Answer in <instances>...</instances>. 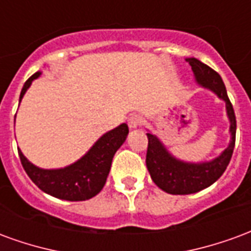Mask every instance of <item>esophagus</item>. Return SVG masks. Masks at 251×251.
Instances as JSON below:
<instances>
[{
    "label": "esophagus",
    "instance_id": "esophagus-1",
    "mask_svg": "<svg viewBox=\"0 0 251 251\" xmlns=\"http://www.w3.org/2000/svg\"><path fill=\"white\" fill-rule=\"evenodd\" d=\"M141 124H142L141 115L134 114V115H131L130 118L127 120V125H129V127H130V129H137V127L141 125Z\"/></svg>",
    "mask_w": 251,
    "mask_h": 251
}]
</instances>
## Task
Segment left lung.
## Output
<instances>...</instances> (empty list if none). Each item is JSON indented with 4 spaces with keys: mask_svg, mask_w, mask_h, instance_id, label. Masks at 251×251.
<instances>
[{
    "mask_svg": "<svg viewBox=\"0 0 251 251\" xmlns=\"http://www.w3.org/2000/svg\"><path fill=\"white\" fill-rule=\"evenodd\" d=\"M187 62L192 67L195 80L201 87L208 88L218 95V98L226 102V111L230 121V134L231 140L228 147L211 161L204 163H187L172 156L164 147V144L152 133L148 136L147 167L151 177L158 188L172 195H189L199 192L201 189L214 184L226 171L231 160L235 147V131L237 120L234 109L227 97L225 83L221 75L211 67L201 63L195 57H188Z\"/></svg>",
    "mask_w": 251,
    "mask_h": 251,
    "instance_id": "1",
    "label": "left lung"
}]
</instances>
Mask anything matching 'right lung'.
Masks as SVG:
<instances>
[{"mask_svg":"<svg viewBox=\"0 0 251 251\" xmlns=\"http://www.w3.org/2000/svg\"><path fill=\"white\" fill-rule=\"evenodd\" d=\"M40 75V71L36 72L25 82L20 94V102L32 82ZM127 133L129 127L126 124L104 133L82 158L64 168H39L30 163L20 149L19 156L26 175L41 191L57 199L82 201L94 198L103 188L113 157L125 142Z\"/></svg>","mask_w":251,"mask_h":251,"instance_id":"add662e5","label":"right lung"}]
</instances>
